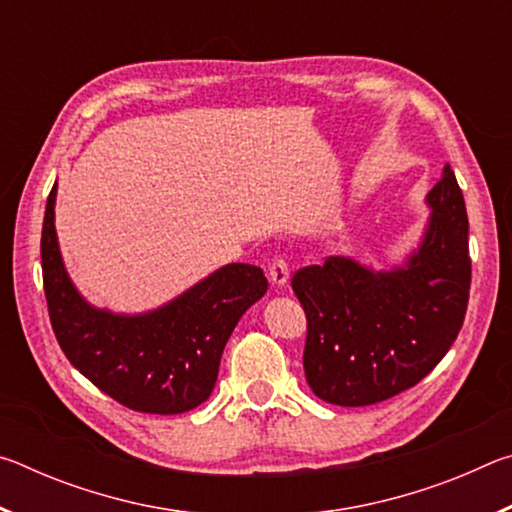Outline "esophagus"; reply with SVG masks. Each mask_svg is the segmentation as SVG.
Listing matches in <instances>:
<instances>
[{"label":"esophagus","instance_id":"1","mask_svg":"<svg viewBox=\"0 0 512 512\" xmlns=\"http://www.w3.org/2000/svg\"><path fill=\"white\" fill-rule=\"evenodd\" d=\"M268 280L273 287H284L289 282V264L284 259H273V264L268 266Z\"/></svg>","mask_w":512,"mask_h":512}]
</instances>
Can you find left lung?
Masks as SVG:
<instances>
[{"instance_id":"8db88e82","label":"left lung","mask_w":512,"mask_h":512,"mask_svg":"<svg viewBox=\"0 0 512 512\" xmlns=\"http://www.w3.org/2000/svg\"><path fill=\"white\" fill-rule=\"evenodd\" d=\"M424 203L429 221L402 264L375 271L334 255L293 275L307 314L302 363L320 400L384 402L427 377L461 332L472 262L463 192L449 164Z\"/></svg>"}]
</instances>
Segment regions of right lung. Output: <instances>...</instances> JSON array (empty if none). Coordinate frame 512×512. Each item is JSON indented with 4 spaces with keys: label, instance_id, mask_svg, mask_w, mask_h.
I'll list each match as a JSON object with an SVG mask.
<instances>
[{
    "label": "right lung",
    "instance_id": "1",
    "mask_svg": "<svg viewBox=\"0 0 512 512\" xmlns=\"http://www.w3.org/2000/svg\"><path fill=\"white\" fill-rule=\"evenodd\" d=\"M54 183L42 221V280L54 334L69 363L133 411L176 415L212 395L232 329L264 296L253 264H225L162 307L115 314L90 305L74 287L56 235Z\"/></svg>",
    "mask_w": 512,
    "mask_h": 512
}]
</instances>
